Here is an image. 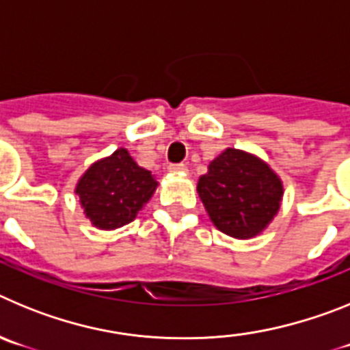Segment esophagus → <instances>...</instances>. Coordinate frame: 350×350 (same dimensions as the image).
<instances>
[{
	"label": "esophagus",
	"mask_w": 350,
	"mask_h": 350,
	"mask_svg": "<svg viewBox=\"0 0 350 350\" xmlns=\"http://www.w3.org/2000/svg\"><path fill=\"white\" fill-rule=\"evenodd\" d=\"M168 170L172 173H184L187 168H185V165H182V163H180V165H170Z\"/></svg>",
	"instance_id": "esophagus-1"
}]
</instances>
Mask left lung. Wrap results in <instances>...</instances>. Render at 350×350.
<instances>
[{"label":"left lung","mask_w":350,"mask_h":350,"mask_svg":"<svg viewBox=\"0 0 350 350\" xmlns=\"http://www.w3.org/2000/svg\"><path fill=\"white\" fill-rule=\"evenodd\" d=\"M196 191L219 231L249 240L267 230L279 213L284 182L259 156L228 147L210 161Z\"/></svg>","instance_id":"1"}]
</instances>
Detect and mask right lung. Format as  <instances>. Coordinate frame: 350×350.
<instances>
[{
	"label": "right lung",
	"instance_id": "obj_1",
	"mask_svg": "<svg viewBox=\"0 0 350 350\" xmlns=\"http://www.w3.org/2000/svg\"><path fill=\"white\" fill-rule=\"evenodd\" d=\"M157 185L152 173L142 168L128 148L119 147L80 175L75 194L85 219L98 230L112 231L137 219Z\"/></svg>",
	"mask_w": 350,
	"mask_h": 350
}]
</instances>
